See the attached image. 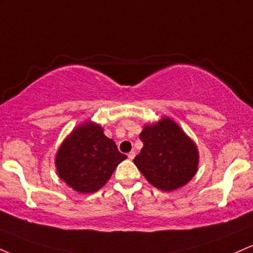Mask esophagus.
Returning a JSON list of instances; mask_svg holds the SVG:
<instances>
[{
  "label": "esophagus",
  "mask_w": 253,
  "mask_h": 253,
  "mask_svg": "<svg viewBox=\"0 0 253 253\" xmlns=\"http://www.w3.org/2000/svg\"><path fill=\"white\" fill-rule=\"evenodd\" d=\"M134 157H135V152H134V151L129 152V153H128V158H129V159H130V160L134 159Z\"/></svg>",
  "instance_id": "34e87169"
}]
</instances>
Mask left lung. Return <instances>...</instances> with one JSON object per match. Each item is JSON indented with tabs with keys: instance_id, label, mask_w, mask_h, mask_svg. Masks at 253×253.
I'll use <instances>...</instances> for the list:
<instances>
[{
	"instance_id": "obj_1",
	"label": "left lung",
	"mask_w": 253,
	"mask_h": 253,
	"mask_svg": "<svg viewBox=\"0 0 253 253\" xmlns=\"http://www.w3.org/2000/svg\"><path fill=\"white\" fill-rule=\"evenodd\" d=\"M139 138L144 147L133 161L153 186L161 191L176 190L197 173L196 145L171 119L145 126Z\"/></svg>"
}]
</instances>
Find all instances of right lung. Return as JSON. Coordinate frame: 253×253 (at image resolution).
<instances>
[{
	"label": "right lung",
	"instance_id": "right-lung-1",
	"mask_svg": "<svg viewBox=\"0 0 253 253\" xmlns=\"http://www.w3.org/2000/svg\"><path fill=\"white\" fill-rule=\"evenodd\" d=\"M126 158L99 125L86 124L63 141L55 165L60 178L73 190L93 193L107 182L115 167Z\"/></svg>",
	"mask_w": 253,
	"mask_h": 253
}]
</instances>
